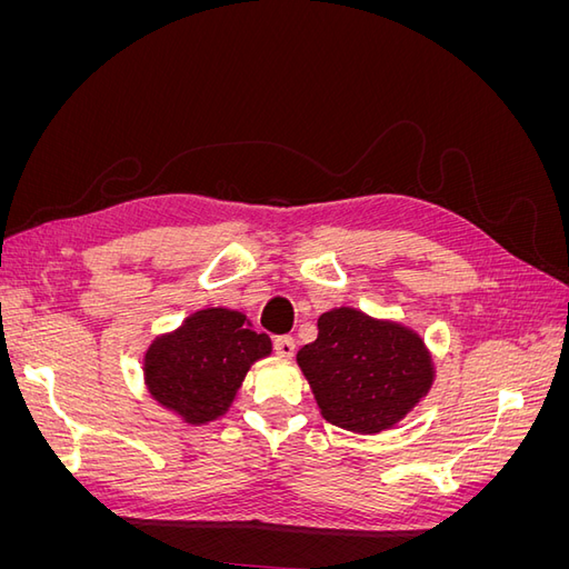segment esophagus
<instances>
[{
	"label": "esophagus",
	"instance_id": "1",
	"mask_svg": "<svg viewBox=\"0 0 569 569\" xmlns=\"http://www.w3.org/2000/svg\"><path fill=\"white\" fill-rule=\"evenodd\" d=\"M295 349H297V343L291 337L274 339V353H278L280 358H291V356H295Z\"/></svg>",
	"mask_w": 569,
	"mask_h": 569
}]
</instances>
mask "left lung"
I'll return each instance as SVG.
<instances>
[{
	"label": "left lung",
	"instance_id": "1",
	"mask_svg": "<svg viewBox=\"0 0 569 569\" xmlns=\"http://www.w3.org/2000/svg\"><path fill=\"white\" fill-rule=\"evenodd\" d=\"M320 416L347 432L380 435L432 391V351L412 327L339 306L318 318V339L297 353Z\"/></svg>",
	"mask_w": 569,
	"mask_h": 569
}]
</instances>
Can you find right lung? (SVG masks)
Masks as SVG:
<instances>
[{
	"mask_svg": "<svg viewBox=\"0 0 569 569\" xmlns=\"http://www.w3.org/2000/svg\"><path fill=\"white\" fill-rule=\"evenodd\" d=\"M270 353V337L253 332L244 313L206 306L151 339L142 360L144 387L184 425H209L226 416L251 366Z\"/></svg>",
	"mask_w": 569,
	"mask_h": 569,
	"instance_id": "1",
	"label": "right lung"
}]
</instances>
